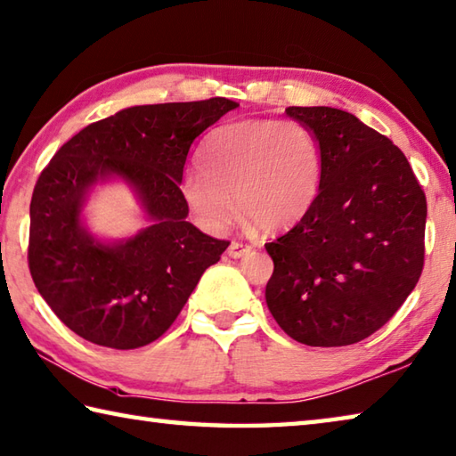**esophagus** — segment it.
<instances>
[{"mask_svg":"<svg viewBox=\"0 0 456 456\" xmlns=\"http://www.w3.org/2000/svg\"><path fill=\"white\" fill-rule=\"evenodd\" d=\"M251 253H253V247L245 245V243H239V240H233V243H231L229 248H227V255L231 258H240V256H247Z\"/></svg>","mask_w":456,"mask_h":456,"instance_id":"obj_1","label":"esophagus"}]
</instances>
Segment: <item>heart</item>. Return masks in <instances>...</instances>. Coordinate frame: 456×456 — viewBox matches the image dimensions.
<instances>
[{"instance_id": "obj_1", "label": "heart", "mask_w": 456, "mask_h": 456, "mask_svg": "<svg viewBox=\"0 0 456 456\" xmlns=\"http://www.w3.org/2000/svg\"><path fill=\"white\" fill-rule=\"evenodd\" d=\"M201 167L183 174L180 193L198 225L211 233L229 225L235 208L265 233L287 231L314 208L322 183L318 138L294 120L225 124L205 142Z\"/></svg>"}]
</instances>
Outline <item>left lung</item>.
I'll return each instance as SVG.
<instances>
[{
    "label": "left lung",
    "mask_w": 456,
    "mask_h": 456,
    "mask_svg": "<svg viewBox=\"0 0 456 456\" xmlns=\"http://www.w3.org/2000/svg\"><path fill=\"white\" fill-rule=\"evenodd\" d=\"M322 151L314 208L265 248L273 318L306 346H350L395 314L423 271L427 200L394 142L354 114L289 106Z\"/></svg>",
    "instance_id": "8db88e82"
}]
</instances>
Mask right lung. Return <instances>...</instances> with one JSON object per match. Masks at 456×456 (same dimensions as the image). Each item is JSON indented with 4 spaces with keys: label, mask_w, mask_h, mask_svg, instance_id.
Instances as JSON below:
<instances>
[{
    "label": "right lung",
    "mask_w": 456,
    "mask_h": 456,
    "mask_svg": "<svg viewBox=\"0 0 456 456\" xmlns=\"http://www.w3.org/2000/svg\"><path fill=\"white\" fill-rule=\"evenodd\" d=\"M229 98L130 106L88 124L43 169L31 198L29 271L43 300L85 340L134 350L158 340L227 240L201 233L180 193L190 148L237 109ZM122 181L149 225L98 240L84 223L96 184Z\"/></svg>",
    "instance_id": "right-lung-1"
}]
</instances>
